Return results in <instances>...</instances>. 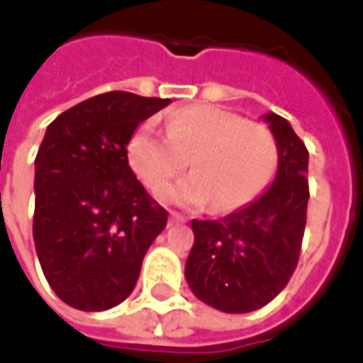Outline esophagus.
Listing matches in <instances>:
<instances>
[{"label":"esophagus","mask_w":363,"mask_h":363,"mask_svg":"<svg viewBox=\"0 0 363 363\" xmlns=\"http://www.w3.org/2000/svg\"><path fill=\"white\" fill-rule=\"evenodd\" d=\"M179 221H184L181 213L177 212H171V218H169V225H173V223H179Z\"/></svg>","instance_id":"34e87169"}]
</instances>
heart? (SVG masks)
I'll list each match as a JSON object with an SVG mask.
<instances>
[{"mask_svg": "<svg viewBox=\"0 0 363 363\" xmlns=\"http://www.w3.org/2000/svg\"><path fill=\"white\" fill-rule=\"evenodd\" d=\"M126 151L134 173L155 194L189 161L194 174L179 182L169 196L184 206L213 202L221 212L257 200L280 163L278 140L270 128L212 104H190L169 114L165 135L151 120L142 122L130 135Z\"/></svg>", "mask_w": 363, "mask_h": 363, "instance_id": "obj_1", "label": "heart"}]
</instances>
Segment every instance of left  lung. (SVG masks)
I'll return each instance as SVG.
<instances>
[{
    "instance_id": "obj_1",
    "label": "left lung",
    "mask_w": 363,
    "mask_h": 363,
    "mask_svg": "<svg viewBox=\"0 0 363 363\" xmlns=\"http://www.w3.org/2000/svg\"><path fill=\"white\" fill-rule=\"evenodd\" d=\"M280 147L276 179L252 204L221 220H192L186 281L194 296L225 313L270 303L296 270L309 200V151L286 118L264 114Z\"/></svg>"
}]
</instances>
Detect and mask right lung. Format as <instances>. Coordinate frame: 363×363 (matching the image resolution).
<instances>
[{"instance_id": "add662e5", "label": "right lung", "mask_w": 363, "mask_h": 363, "mask_svg": "<svg viewBox=\"0 0 363 363\" xmlns=\"http://www.w3.org/2000/svg\"><path fill=\"white\" fill-rule=\"evenodd\" d=\"M169 99L111 91L52 122L35 159L33 237L54 294L82 311L122 303L167 210L128 165V140Z\"/></svg>"}]
</instances>
